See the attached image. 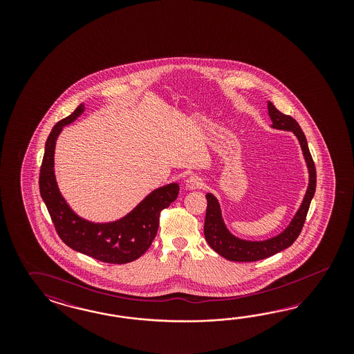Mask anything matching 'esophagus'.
<instances>
[{
  "instance_id": "obj_1",
  "label": "esophagus",
  "mask_w": 354,
  "mask_h": 354,
  "mask_svg": "<svg viewBox=\"0 0 354 354\" xmlns=\"http://www.w3.org/2000/svg\"><path fill=\"white\" fill-rule=\"evenodd\" d=\"M185 185H187V188H189V189H198V188H203L204 182H203V179H201L200 176L191 175V176L187 178Z\"/></svg>"
}]
</instances>
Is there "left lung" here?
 <instances>
[{"label": "left lung", "instance_id": "left-lung-1", "mask_svg": "<svg viewBox=\"0 0 354 354\" xmlns=\"http://www.w3.org/2000/svg\"><path fill=\"white\" fill-rule=\"evenodd\" d=\"M268 115L272 120V127L284 129V131H292L300 141L301 149L304 151V157L309 169L308 191L304 197V201L301 204L299 212L292 219L290 225L280 235L263 241H247V240L237 239L232 234H230V231L223 223L221 207L216 198L212 193H207L206 194L207 207H206L204 225L205 239L213 250L228 261L254 262V261L271 257L290 247L301 234V230L304 227L306 215L309 212L311 198L314 197V193H315V187H317L315 165L311 158L308 141L301 129L300 124L290 115L280 113L270 101L268 102Z\"/></svg>", "mask_w": 354, "mask_h": 354}]
</instances>
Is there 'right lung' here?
<instances>
[{
    "label": "right lung",
    "mask_w": 354,
    "mask_h": 354,
    "mask_svg": "<svg viewBox=\"0 0 354 354\" xmlns=\"http://www.w3.org/2000/svg\"><path fill=\"white\" fill-rule=\"evenodd\" d=\"M84 110L80 104L68 117L54 126L45 142L39 185L55 231L67 247L106 263L123 265L141 257L151 245L163 209L179 193L176 183L167 184L147 196L129 214L111 223H92L82 219L66 204L54 176L55 140L66 124L74 122Z\"/></svg>",
    "instance_id": "obj_1"
}]
</instances>
